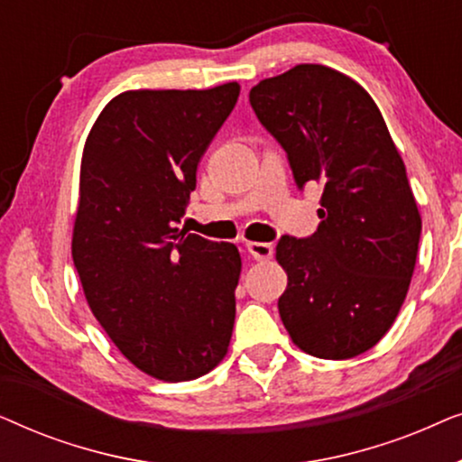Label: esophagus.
<instances>
[{"instance_id": "1", "label": "esophagus", "mask_w": 462, "mask_h": 462, "mask_svg": "<svg viewBox=\"0 0 462 462\" xmlns=\"http://www.w3.org/2000/svg\"><path fill=\"white\" fill-rule=\"evenodd\" d=\"M248 252L252 254L254 261H269L271 256H273V245L271 244H264V242H248Z\"/></svg>"}]
</instances>
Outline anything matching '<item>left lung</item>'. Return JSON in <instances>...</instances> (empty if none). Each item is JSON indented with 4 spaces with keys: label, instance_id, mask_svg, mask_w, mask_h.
Returning a JSON list of instances; mask_svg holds the SVG:
<instances>
[{
    "label": "left lung",
    "instance_id": "obj_1",
    "mask_svg": "<svg viewBox=\"0 0 462 462\" xmlns=\"http://www.w3.org/2000/svg\"><path fill=\"white\" fill-rule=\"evenodd\" d=\"M250 105L296 185L324 189L318 231L277 244L280 318L309 356L356 357L393 326L414 273L420 212L400 151L370 94L337 69L296 65L258 81Z\"/></svg>",
    "mask_w": 462,
    "mask_h": 462
}]
</instances>
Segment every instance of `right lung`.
<instances>
[{
	"label": "right lung",
	"instance_id": "obj_1",
	"mask_svg": "<svg viewBox=\"0 0 462 462\" xmlns=\"http://www.w3.org/2000/svg\"><path fill=\"white\" fill-rule=\"evenodd\" d=\"M237 97V81L122 92L84 144L75 269L113 345L157 381H193L229 351L242 256L233 244L187 236L176 223Z\"/></svg>",
	"mask_w": 462,
	"mask_h": 462
}]
</instances>
